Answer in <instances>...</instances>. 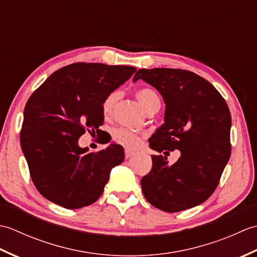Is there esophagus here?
I'll use <instances>...</instances> for the list:
<instances>
[{
	"label": "esophagus",
	"instance_id": "1",
	"mask_svg": "<svg viewBox=\"0 0 257 257\" xmlns=\"http://www.w3.org/2000/svg\"><path fill=\"white\" fill-rule=\"evenodd\" d=\"M134 155H135V152L130 151V150H128V149L124 150V157H125V159H128V158H132Z\"/></svg>",
	"mask_w": 257,
	"mask_h": 257
}]
</instances>
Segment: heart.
<instances>
[{
    "label": "heart",
    "instance_id": "heart-1",
    "mask_svg": "<svg viewBox=\"0 0 257 257\" xmlns=\"http://www.w3.org/2000/svg\"><path fill=\"white\" fill-rule=\"evenodd\" d=\"M120 92L112 91L109 94L101 103V110L105 116H109L113 110V107L116 105L117 100L119 99ZM137 99L139 100L140 105L144 107L146 111H148L150 108L154 107L157 103H160V99L158 97L157 92L150 88H141L136 92ZM112 139L117 144L121 145L128 149L138 148L141 144V136L137 133L129 130L127 128H117L112 132Z\"/></svg>",
    "mask_w": 257,
    "mask_h": 257
}]
</instances>
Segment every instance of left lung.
Segmentation results:
<instances>
[{"instance_id": "8db88e82", "label": "left lung", "mask_w": 257, "mask_h": 257, "mask_svg": "<svg viewBox=\"0 0 257 257\" xmlns=\"http://www.w3.org/2000/svg\"><path fill=\"white\" fill-rule=\"evenodd\" d=\"M143 79L160 92L166 103L165 123L150 138L158 152L180 150L179 160L152 156L151 171L141 179L150 204L180 212L203 203L214 192L231 156V113L224 98L206 79L173 68L139 69Z\"/></svg>"}]
</instances>
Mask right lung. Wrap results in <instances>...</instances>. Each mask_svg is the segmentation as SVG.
<instances>
[{"mask_svg":"<svg viewBox=\"0 0 257 257\" xmlns=\"http://www.w3.org/2000/svg\"><path fill=\"white\" fill-rule=\"evenodd\" d=\"M136 70L75 63L56 70L33 92L24 109L21 147L33 182L44 198L70 210L99 199L112 168L124 159L123 148L110 144L88 152L78 139L86 129L98 134L103 99Z\"/></svg>","mask_w":257,"mask_h":257,"instance_id":"right-lung-1","label":"right lung"}]
</instances>
